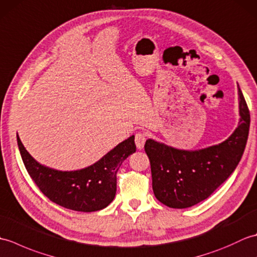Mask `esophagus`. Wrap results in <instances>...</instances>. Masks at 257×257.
I'll return each mask as SVG.
<instances>
[{"mask_svg": "<svg viewBox=\"0 0 257 257\" xmlns=\"http://www.w3.org/2000/svg\"><path fill=\"white\" fill-rule=\"evenodd\" d=\"M146 134L144 133H138L136 134L135 136V143H136V146H137L138 149H143L144 146H145V143H146Z\"/></svg>", "mask_w": 257, "mask_h": 257, "instance_id": "1", "label": "esophagus"}]
</instances>
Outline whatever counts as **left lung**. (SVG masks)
I'll use <instances>...</instances> for the list:
<instances>
[{
  "label": "left lung",
  "instance_id": "1",
  "mask_svg": "<svg viewBox=\"0 0 257 257\" xmlns=\"http://www.w3.org/2000/svg\"><path fill=\"white\" fill-rule=\"evenodd\" d=\"M239 122L230 137L209 148L185 151L148 139L145 151L151 166L152 189L161 203L185 209L209 198L235 170L246 146L249 110L238 87Z\"/></svg>",
  "mask_w": 257,
  "mask_h": 257
}]
</instances>
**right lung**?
I'll use <instances>...</instances> for the list:
<instances>
[{
	"label": "right lung",
	"instance_id": "obj_1",
	"mask_svg": "<svg viewBox=\"0 0 257 257\" xmlns=\"http://www.w3.org/2000/svg\"><path fill=\"white\" fill-rule=\"evenodd\" d=\"M22 160L33 181L54 203L79 212L99 211L116 195L117 172L136 152L135 136L120 143L94 165L77 171H58L33 159L18 137Z\"/></svg>",
	"mask_w": 257,
	"mask_h": 257
}]
</instances>
